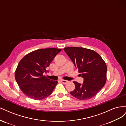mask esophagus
I'll use <instances>...</instances> for the list:
<instances>
[{"mask_svg":"<svg viewBox=\"0 0 126 126\" xmlns=\"http://www.w3.org/2000/svg\"><path fill=\"white\" fill-rule=\"evenodd\" d=\"M60 81L62 82V83H63V84H66L67 82H68V80H64V79H61Z\"/></svg>","mask_w":126,"mask_h":126,"instance_id":"esophagus-1","label":"esophagus"}]
</instances>
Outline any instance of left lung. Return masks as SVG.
Returning <instances> with one entry per match:
<instances>
[{
    "label": "left lung",
    "instance_id": "8db88e82",
    "mask_svg": "<svg viewBox=\"0 0 126 126\" xmlns=\"http://www.w3.org/2000/svg\"><path fill=\"white\" fill-rule=\"evenodd\" d=\"M83 78L82 84L74 81L75 89L70 93L79 100L94 97L105 85L107 66L97 52L81 47H70L63 49Z\"/></svg>",
    "mask_w": 126,
    "mask_h": 126
}]
</instances>
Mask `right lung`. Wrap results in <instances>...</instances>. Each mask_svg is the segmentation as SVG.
I'll use <instances>...</instances> for the list:
<instances>
[{
	"mask_svg": "<svg viewBox=\"0 0 126 126\" xmlns=\"http://www.w3.org/2000/svg\"><path fill=\"white\" fill-rule=\"evenodd\" d=\"M62 50L54 48L40 49L24 56L15 72V79L25 95L32 99L42 100L51 94L58 83L51 80L44 72L55 56Z\"/></svg>",
	"mask_w": 126,
	"mask_h": 126,
	"instance_id": "right-lung-1",
	"label": "right lung"
}]
</instances>
